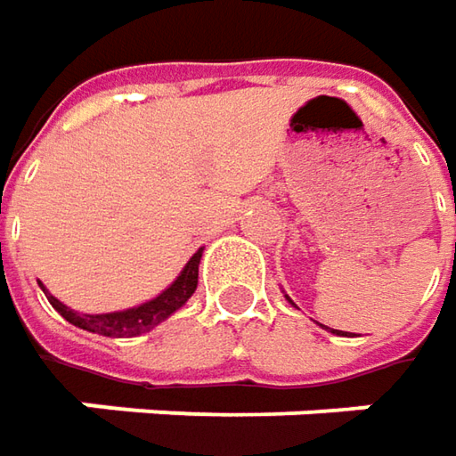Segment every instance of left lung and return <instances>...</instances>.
<instances>
[{"instance_id":"obj_1","label":"left lung","mask_w":456,"mask_h":456,"mask_svg":"<svg viewBox=\"0 0 456 456\" xmlns=\"http://www.w3.org/2000/svg\"><path fill=\"white\" fill-rule=\"evenodd\" d=\"M333 333H336V330H333Z\"/></svg>"}]
</instances>
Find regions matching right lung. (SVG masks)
Segmentation results:
<instances>
[{
	"label": "right lung",
	"mask_w": 456,
	"mask_h": 456,
	"mask_svg": "<svg viewBox=\"0 0 456 456\" xmlns=\"http://www.w3.org/2000/svg\"><path fill=\"white\" fill-rule=\"evenodd\" d=\"M199 259H201V249H199L194 257L186 262V267L181 270V275L166 288L159 297H153L143 305L131 307V310H120V313H102V315H83V313H75L68 305H62L55 295L45 290L50 305L55 307L57 313L72 325L90 330V333H98V336L108 338H134L141 333H149L151 328H156L159 322H164L171 313H176L191 295L197 290L199 282Z\"/></svg>",
	"instance_id": "add662e5"
}]
</instances>
